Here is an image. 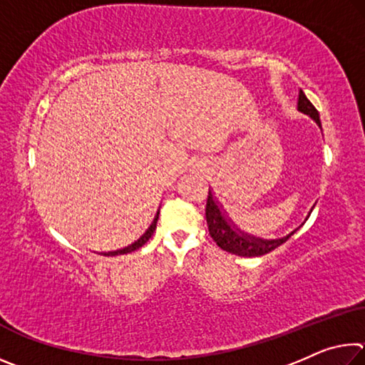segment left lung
<instances>
[{"label": "left lung", "mask_w": 365, "mask_h": 365, "mask_svg": "<svg viewBox=\"0 0 365 365\" xmlns=\"http://www.w3.org/2000/svg\"><path fill=\"white\" fill-rule=\"evenodd\" d=\"M298 110L299 113L311 117V119L317 123L320 130H322V123H320V117H319L317 109L312 106V103L307 100L306 95L302 93V90H299V96H298ZM314 206L309 209L304 222L309 219V215H311ZM206 220H207L209 235H211L214 242L217 243L219 248H222L227 252H232V255L243 256V257H257V256L267 255V252L274 251L275 248H279L280 245L285 243L287 240L292 237V235L298 230L299 227L304 225V222H302L299 227H296L293 232H289L288 235H285V237H282V238L265 240V238L252 237V235L245 233L243 230H240V228L233 224V220L228 217L224 206H222L220 201L215 197L212 190H209V196H207Z\"/></svg>", "instance_id": "8db88e82"}]
</instances>
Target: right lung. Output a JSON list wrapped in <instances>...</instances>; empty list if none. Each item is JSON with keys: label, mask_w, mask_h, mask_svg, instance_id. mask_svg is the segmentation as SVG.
<instances>
[{"label": "right lung", "mask_w": 365, "mask_h": 365, "mask_svg": "<svg viewBox=\"0 0 365 365\" xmlns=\"http://www.w3.org/2000/svg\"><path fill=\"white\" fill-rule=\"evenodd\" d=\"M158 219H159V209H158V211H156V215H154V219H153V222H151V224H150V227L146 228L145 233L141 235V237L137 240V242H133L132 245H128V246H125V248H120V250H117V251L98 252V255H103V256H119V255H128V252H132V251H137V250H140L141 246H143V245L148 242V240L151 238V235L154 233V230H156Z\"/></svg>", "instance_id": "add662e5"}]
</instances>
